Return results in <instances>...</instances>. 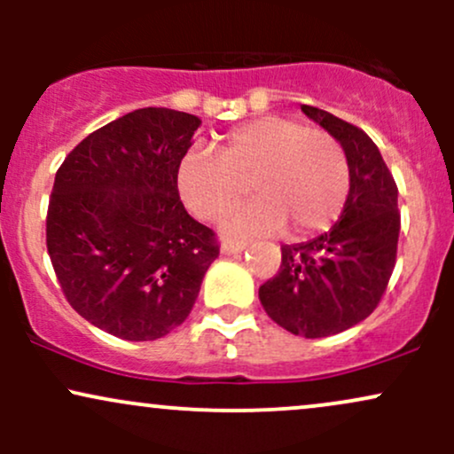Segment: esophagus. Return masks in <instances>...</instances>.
<instances>
[{
	"label": "esophagus",
	"instance_id": "esophagus-1",
	"mask_svg": "<svg viewBox=\"0 0 454 454\" xmlns=\"http://www.w3.org/2000/svg\"><path fill=\"white\" fill-rule=\"evenodd\" d=\"M245 247H247V243L243 241H223L222 254H226V256H231V254H241Z\"/></svg>",
	"mask_w": 454,
	"mask_h": 454
}]
</instances>
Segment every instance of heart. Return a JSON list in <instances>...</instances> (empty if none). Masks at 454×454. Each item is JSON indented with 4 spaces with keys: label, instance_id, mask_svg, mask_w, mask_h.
Masks as SVG:
<instances>
[{
    "label": "heart",
    "instance_id": "1",
    "mask_svg": "<svg viewBox=\"0 0 454 454\" xmlns=\"http://www.w3.org/2000/svg\"><path fill=\"white\" fill-rule=\"evenodd\" d=\"M350 164L333 134L284 114H264L231 129L220 155L192 147L176 168L185 207L215 220L249 184L256 200L228 211L220 223L228 237L275 234L294 239L326 231L350 194Z\"/></svg>",
    "mask_w": 454,
    "mask_h": 454
}]
</instances>
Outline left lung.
I'll list each match as a JSON object with an SVG mask.
<instances>
[{"mask_svg":"<svg viewBox=\"0 0 454 454\" xmlns=\"http://www.w3.org/2000/svg\"><path fill=\"white\" fill-rule=\"evenodd\" d=\"M341 143L350 194L331 231L281 245L279 273L260 286L264 311L293 335H337L376 309L395 269L399 241L397 185L380 149L361 128L316 106H301Z\"/></svg>","mask_w":454,"mask_h":454,"instance_id":"obj_1","label":"left lung"}]
</instances>
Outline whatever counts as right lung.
I'll return each mask as SVG.
<instances>
[{
  "mask_svg": "<svg viewBox=\"0 0 454 454\" xmlns=\"http://www.w3.org/2000/svg\"><path fill=\"white\" fill-rule=\"evenodd\" d=\"M200 123L173 108H138L81 140L57 170L51 262L67 303L114 337L151 341L184 325L220 254L176 190Z\"/></svg>",
  "mask_w": 454,
  "mask_h": 454,
  "instance_id": "1",
  "label": "right lung"
}]
</instances>
